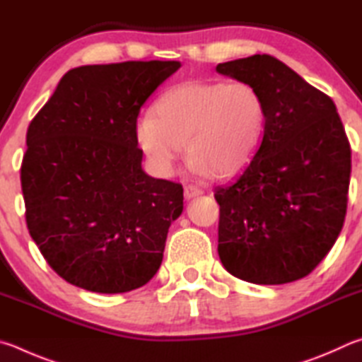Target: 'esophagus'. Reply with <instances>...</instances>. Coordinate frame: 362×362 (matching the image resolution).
Masks as SVG:
<instances>
[{"label":"esophagus","mask_w":362,"mask_h":362,"mask_svg":"<svg viewBox=\"0 0 362 362\" xmlns=\"http://www.w3.org/2000/svg\"><path fill=\"white\" fill-rule=\"evenodd\" d=\"M202 194H204V191H202V189L197 187V186H186L185 187V197L187 200H191L194 197H199V195H202Z\"/></svg>","instance_id":"esophagus-1"}]
</instances>
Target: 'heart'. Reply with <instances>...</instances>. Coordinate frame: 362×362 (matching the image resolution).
I'll return each mask as SVG.
<instances>
[{
    "instance_id": "heart-1",
    "label": "heart",
    "mask_w": 362,
    "mask_h": 362,
    "mask_svg": "<svg viewBox=\"0 0 362 362\" xmlns=\"http://www.w3.org/2000/svg\"><path fill=\"white\" fill-rule=\"evenodd\" d=\"M154 112L138 119V148L157 175L173 173L186 144L195 175L230 177L262 143L267 111L248 82L186 81L165 92Z\"/></svg>"
}]
</instances>
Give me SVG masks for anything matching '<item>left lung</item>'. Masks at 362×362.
Masks as SVG:
<instances>
[{"instance_id": "8db88e82", "label": "left lung", "mask_w": 362, "mask_h": 362, "mask_svg": "<svg viewBox=\"0 0 362 362\" xmlns=\"http://www.w3.org/2000/svg\"><path fill=\"white\" fill-rule=\"evenodd\" d=\"M216 71L255 86L267 111L256 156L214 187L221 262L255 284L300 280L331 251L346 214L351 149L337 107L267 54L219 63Z\"/></svg>"}]
</instances>
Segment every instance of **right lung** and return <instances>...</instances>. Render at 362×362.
I'll use <instances>...</instances> for the list:
<instances>
[{
  "mask_svg": "<svg viewBox=\"0 0 362 362\" xmlns=\"http://www.w3.org/2000/svg\"><path fill=\"white\" fill-rule=\"evenodd\" d=\"M175 60L73 68L31 120L21 168L31 238L63 280L101 294L144 286L163 259L182 186L141 168L139 110Z\"/></svg>",
  "mask_w": 362,
  "mask_h": 362,
  "instance_id": "obj_1",
  "label": "right lung"
}]
</instances>
